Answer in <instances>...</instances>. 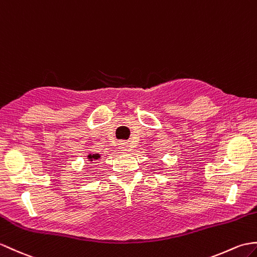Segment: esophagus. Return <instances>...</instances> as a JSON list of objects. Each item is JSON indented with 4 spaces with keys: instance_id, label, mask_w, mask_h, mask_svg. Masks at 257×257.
I'll use <instances>...</instances> for the list:
<instances>
[{
    "instance_id": "34e87169",
    "label": "esophagus",
    "mask_w": 257,
    "mask_h": 257,
    "mask_svg": "<svg viewBox=\"0 0 257 257\" xmlns=\"http://www.w3.org/2000/svg\"><path fill=\"white\" fill-rule=\"evenodd\" d=\"M128 142H120L119 143V149H121V151H127L128 150Z\"/></svg>"
}]
</instances>
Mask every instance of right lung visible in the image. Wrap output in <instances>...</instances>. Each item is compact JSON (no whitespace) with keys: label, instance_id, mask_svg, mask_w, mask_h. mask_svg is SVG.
<instances>
[{"label":"right lung","instance_id":"right-lung-1","mask_svg":"<svg viewBox=\"0 0 257 257\" xmlns=\"http://www.w3.org/2000/svg\"><path fill=\"white\" fill-rule=\"evenodd\" d=\"M99 158V154H89L88 156V159L89 161H95V160H98Z\"/></svg>","mask_w":257,"mask_h":257}]
</instances>
